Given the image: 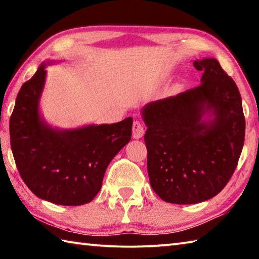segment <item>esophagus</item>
Masks as SVG:
<instances>
[{
	"label": "esophagus",
	"instance_id": "1",
	"mask_svg": "<svg viewBox=\"0 0 259 259\" xmlns=\"http://www.w3.org/2000/svg\"><path fill=\"white\" fill-rule=\"evenodd\" d=\"M144 133H145L144 125L139 121H135L133 124V137L135 139H140L144 136Z\"/></svg>",
	"mask_w": 259,
	"mask_h": 259
}]
</instances>
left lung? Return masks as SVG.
I'll use <instances>...</instances> for the list:
<instances>
[{"mask_svg": "<svg viewBox=\"0 0 259 259\" xmlns=\"http://www.w3.org/2000/svg\"><path fill=\"white\" fill-rule=\"evenodd\" d=\"M201 84L142 109L147 126L150 184L169 203L193 204L217 195L233 175L244 143L242 100L218 60H195Z\"/></svg>", "mask_w": 259, "mask_h": 259, "instance_id": "obj_1", "label": "left lung"}]
</instances>
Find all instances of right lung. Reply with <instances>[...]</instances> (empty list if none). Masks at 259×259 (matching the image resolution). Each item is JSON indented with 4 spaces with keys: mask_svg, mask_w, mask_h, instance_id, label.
<instances>
[{
    "mask_svg": "<svg viewBox=\"0 0 259 259\" xmlns=\"http://www.w3.org/2000/svg\"><path fill=\"white\" fill-rule=\"evenodd\" d=\"M50 61L21 85L10 117V142L24 183L37 198L60 205H81L102 188L109 162L130 142L133 117L112 124L52 128L40 113Z\"/></svg>",
    "mask_w": 259,
    "mask_h": 259,
    "instance_id": "obj_1",
    "label": "right lung"
}]
</instances>
